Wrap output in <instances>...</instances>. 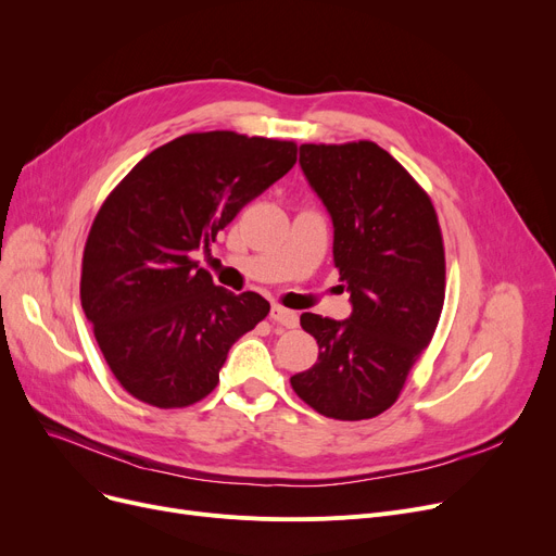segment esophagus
Masks as SVG:
<instances>
[{
    "instance_id": "34e87169",
    "label": "esophagus",
    "mask_w": 556,
    "mask_h": 556,
    "mask_svg": "<svg viewBox=\"0 0 556 556\" xmlns=\"http://www.w3.org/2000/svg\"><path fill=\"white\" fill-rule=\"evenodd\" d=\"M270 319H273V323H277L279 327H283V329H295L300 325L298 313L295 311H288V308H283L279 304H275L270 308Z\"/></svg>"
}]
</instances>
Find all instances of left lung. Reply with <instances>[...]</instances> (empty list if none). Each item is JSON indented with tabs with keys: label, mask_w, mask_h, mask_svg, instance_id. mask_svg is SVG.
Here are the masks:
<instances>
[{
	"label": "left lung",
	"mask_w": 556,
	"mask_h": 556,
	"mask_svg": "<svg viewBox=\"0 0 556 556\" xmlns=\"http://www.w3.org/2000/svg\"><path fill=\"white\" fill-rule=\"evenodd\" d=\"M300 166L333 223V263L352 315L302 313L317 363L290 376L319 415L386 413L432 340L446 288L440 223L428 193L374 141L304 143Z\"/></svg>",
	"instance_id": "left-lung-1"
}]
</instances>
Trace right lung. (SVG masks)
<instances>
[{
  "label": "right lung",
  "instance_id": "1",
  "mask_svg": "<svg viewBox=\"0 0 556 556\" xmlns=\"http://www.w3.org/2000/svg\"><path fill=\"white\" fill-rule=\"evenodd\" d=\"M298 146L191 132L146 155L99 210L83 252L80 304L116 381L155 407L207 396L229 346L268 315L191 258L293 168Z\"/></svg>",
  "mask_w": 556,
  "mask_h": 556
}]
</instances>
